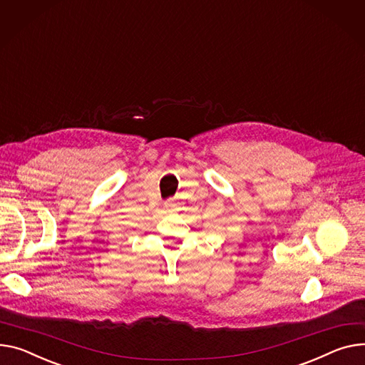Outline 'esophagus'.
I'll list each match as a JSON object with an SVG mask.
<instances>
[{"mask_svg":"<svg viewBox=\"0 0 365 365\" xmlns=\"http://www.w3.org/2000/svg\"><path fill=\"white\" fill-rule=\"evenodd\" d=\"M164 207H165L167 211H175V208H176V205L173 202H165Z\"/></svg>","mask_w":365,"mask_h":365,"instance_id":"esophagus-1","label":"esophagus"}]
</instances>
